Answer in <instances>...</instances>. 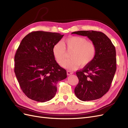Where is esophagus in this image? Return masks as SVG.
I'll list each match as a JSON object with an SVG mask.
<instances>
[{
    "instance_id": "esophagus-1",
    "label": "esophagus",
    "mask_w": 128,
    "mask_h": 128,
    "mask_svg": "<svg viewBox=\"0 0 128 128\" xmlns=\"http://www.w3.org/2000/svg\"><path fill=\"white\" fill-rule=\"evenodd\" d=\"M67 75H71V74H72L73 72H70V71H69V70H68V71L67 72Z\"/></svg>"
}]
</instances>
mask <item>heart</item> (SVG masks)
<instances>
[{"label":"heart","instance_id":"1","mask_svg":"<svg viewBox=\"0 0 128 128\" xmlns=\"http://www.w3.org/2000/svg\"><path fill=\"white\" fill-rule=\"evenodd\" d=\"M64 43L68 50L72 52L70 54L71 59L61 64L64 68L73 70L80 66L83 67L91 64L94 59L96 53V46L93 42H88L86 38L72 36L66 40ZM65 46L62 42L59 41L53 46V54L59 63L62 62L65 58L66 54Z\"/></svg>","mask_w":128,"mask_h":128}]
</instances>
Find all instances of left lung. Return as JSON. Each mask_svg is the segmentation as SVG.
I'll list each match as a JSON object with an SVG mask.
<instances>
[{"label":"left lung","mask_w":128,"mask_h":128,"mask_svg":"<svg viewBox=\"0 0 128 128\" xmlns=\"http://www.w3.org/2000/svg\"><path fill=\"white\" fill-rule=\"evenodd\" d=\"M72 34L87 36L96 48L92 62L76 72L79 82L75 88V94L84 102L99 99L109 90L116 70L115 46L100 32L78 31Z\"/></svg>","instance_id":"left-lung-1"}]
</instances>
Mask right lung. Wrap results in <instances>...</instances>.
<instances>
[{
  "instance_id": "right-lung-1",
  "label": "right lung",
  "mask_w": 128,
  "mask_h": 128,
  "mask_svg": "<svg viewBox=\"0 0 128 128\" xmlns=\"http://www.w3.org/2000/svg\"><path fill=\"white\" fill-rule=\"evenodd\" d=\"M64 36L59 33L37 31L22 40L14 56V72L20 86L31 99L41 102L52 99L56 84L67 77L52 53L53 45Z\"/></svg>"
}]
</instances>
